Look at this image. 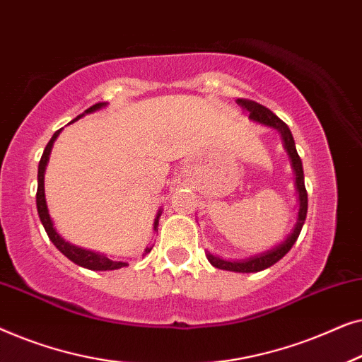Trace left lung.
Segmentation results:
<instances>
[{
  "label": "left lung",
  "mask_w": 362,
  "mask_h": 362,
  "mask_svg": "<svg viewBox=\"0 0 362 362\" xmlns=\"http://www.w3.org/2000/svg\"><path fill=\"white\" fill-rule=\"evenodd\" d=\"M237 105H240L244 110L249 113V118L252 122L259 123V125L274 128L280 133L281 141H284V148L285 151L288 153L291 168H293L295 173V187L296 192H298V214H296V222L293 226V229L288 235L285 237L280 244H276L272 247L269 250L260 252V254L245 257V259H224V257L211 254L209 250H206V257L207 260L211 262L212 267L221 270H229V272H237V274H255V272H262L269 267L275 265L276 262L288 254V250L293 247V244L298 239L301 227L305 224L306 219V211H308V194H306L305 189V176H303V165H301V160L296 153V146H295V140L291 136L290 128L286 127V123L280 120L279 117L275 115L274 112H270L269 108H265L260 103L252 102V100H245V98H237Z\"/></svg>",
  "instance_id": "8db88e82"
}]
</instances>
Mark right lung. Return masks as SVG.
<instances>
[{"mask_svg":"<svg viewBox=\"0 0 362 362\" xmlns=\"http://www.w3.org/2000/svg\"><path fill=\"white\" fill-rule=\"evenodd\" d=\"M107 107V102H102V103H95V105L87 108L86 112L82 113V115H78L76 120L78 118H82L83 115H88V113H93L97 110H102V108ZM72 120V123L76 122ZM62 130H57L54 133L51 140H49L46 150H44L42 156H41V161H39V168H37V194H36V206H37V214H39V219H41L44 229H46L49 239L54 245L57 247L59 252H62L64 255L67 257L69 260H72L74 264L78 265V267H83V269H88V270H95V272H107V270H117V269H122V267H127L128 264L123 260H115L112 259V257H108L105 254H100V252H95V250H90V249H83V247H78V245H74L71 242H67L64 237L59 234L56 230V227H54V222L51 219V214H49V209H47V202H46V192H44V173H46V166L49 163V156H51V151H52V146H54V141L57 140L59 133ZM161 209L158 211L156 214V219L153 222V230L158 232V221H160V216H161ZM153 249V245H148L145 249V254H150V250Z\"/></svg>","mask_w":362,"mask_h":362,"instance_id":"right-lung-1","label":"right lung"}]
</instances>
